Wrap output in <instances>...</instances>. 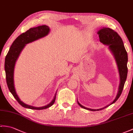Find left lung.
Returning a JSON list of instances; mask_svg holds the SVG:
<instances>
[{"instance_id": "1", "label": "left lung", "mask_w": 133, "mask_h": 133, "mask_svg": "<svg viewBox=\"0 0 133 133\" xmlns=\"http://www.w3.org/2000/svg\"><path fill=\"white\" fill-rule=\"evenodd\" d=\"M97 34L98 35V37H99L100 41L104 45L109 46V49L112 51L114 57L115 58L119 74L120 83L118 93H117L115 99L113 100L112 103H111L108 105L103 108L98 109H89L82 105L78 101V104L82 108L91 111L100 110L109 107L111 104L115 103L118 100V98L122 94L128 75V53L125 48L121 37L115 30L109 28H103V29H101L98 30Z\"/></svg>"}]
</instances>
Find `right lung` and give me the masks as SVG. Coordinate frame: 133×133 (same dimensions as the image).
<instances>
[{"mask_svg": "<svg viewBox=\"0 0 133 133\" xmlns=\"http://www.w3.org/2000/svg\"><path fill=\"white\" fill-rule=\"evenodd\" d=\"M49 30H50V29L48 26L41 25L35 28H32L28 30L26 32L22 33L19 36H18V37H17L14 41L5 58L4 69L5 71L6 81H7L9 90L18 103L21 106L26 108L35 110L45 109L52 106L55 100L56 95L55 96L53 100L50 103L44 107L37 108L25 104L23 101H21L19 97H18L16 91H15L14 81V72L15 63H16V61L24 46L27 44L35 41L37 39L44 37L48 35Z\"/></svg>", "mask_w": 133, "mask_h": 133, "instance_id": "obj_1", "label": "right lung"}]
</instances>
